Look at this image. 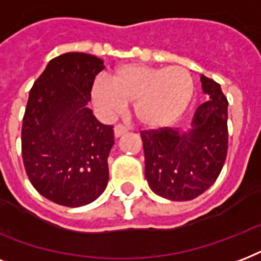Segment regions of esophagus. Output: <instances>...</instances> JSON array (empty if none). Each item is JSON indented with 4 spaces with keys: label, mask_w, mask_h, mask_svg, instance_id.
<instances>
[{
    "label": "esophagus",
    "mask_w": 261,
    "mask_h": 261,
    "mask_svg": "<svg viewBox=\"0 0 261 261\" xmlns=\"http://www.w3.org/2000/svg\"><path fill=\"white\" fill-rule=\"evenodd\" d=\"M128 131V128L124 126H122V124H118V126L114 127V134L116 138H119V137H122V135H124Z\"/></svg>",
    "instance_id": "obj_1"
}]
</instances>
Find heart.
<instances>
[{
  "mask_svg": "<svg viewBox=\"0 0 261 261\" xmlns=\"http://www.w3.org/2000/svg\"><path fill=\"white\" fill-rule=\"evenodd\" d=\"M90 93L94 106L107 116L118 114L133 101V114L141 126L163 128L190 107L195 84L184 67L126 63L112 71L111 80L102 75L94 80Z\"/></svg>",
  "mask_w": 261,
  "mask_h": 261,
  "instance_id": "obj_1",
  "label": "heart"
}]
</instances>
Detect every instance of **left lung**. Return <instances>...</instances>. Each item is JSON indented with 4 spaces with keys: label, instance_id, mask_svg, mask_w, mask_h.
I'll return each mask as SVG.
<instances>
[{
    "label": "left lung",
    "instance_id": "obj_1",
    "mask_svg": "<svg viewBox=\"0 0 261 261\" xmlns=\"http://www.w3.org/2000/svg\"><path fill=\"white\" fill-rule=\"evenodd\" d=\"M208 94L195 112L191 128L164 127L142 131L145 177L154 194L169 200H191L208 190L227 154V98L221 85L200 75Z\"/></svg>",
    "mask_w": 261,
    "mask_h": 261
}]
</instances>
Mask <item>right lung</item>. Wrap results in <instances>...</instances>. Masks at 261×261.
<instances>
[{
    "label": "right lung",
    "mask_w": 261,
    "mask_h": 261,
    "mask_svg": "<svg viewBox=\"0 0 261 261\" xmlns=\"http://www.w3.org/2000/svg\"><path fill=\"white\" fill-rule=\"evenodd\" d=\"M101 59L66 53L51 59L30 90L21 128V153L31 184L51 202L89 204L108 184L114 127L88 108Z\"/></svg>",
    "instance_id": "1"
}]
</instances>
